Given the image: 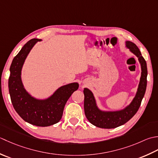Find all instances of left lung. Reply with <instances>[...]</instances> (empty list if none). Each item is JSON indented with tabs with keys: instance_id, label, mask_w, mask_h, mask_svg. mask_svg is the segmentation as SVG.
<instances>
[{
	"instance_id": "left-lung-1",
	"label": "left lung",
	"mask_w": 158,
	"mask_h": 158,
	"mask_svg": "<svg viewBox=\"0 0 158 158\" xmlns=\"http://www.w3.org/2000/svg\"><path fill=\"white\" fill-rule=\"evenodd\" d=\"M125 47L138 58L141 67V76L137 91L130 104L121 110H104L99 108L93 93L88 88L84 89L85 102L84 108L86 117L95 126L104 129L119 127L131 119L136 113L142 102L147 88V67L140 50L135 44L130 41H125Z\"/></svg>"
}]
</instances>
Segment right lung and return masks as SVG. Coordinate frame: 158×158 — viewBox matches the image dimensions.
Masks as SVG:
<instances>
[{
    "label": "right lung",
    "instance_id": "obj_1",
    "mask_svg": "<svg viewBox=\"0 0 158 158\" xmlns=\"http://www.w3.org/2000/svg\"><path fill=\"white\" fill-rule=\"evenodd\" d=\"M41 41L40 39L28 41L14 58L8 85L13 106L22 119L36 126L47 127L61 119L66 102L78 90L79 84L72 82L61 86L45 99L35 98L26 90L22 80V67L32 48Z\"/></svg>",
    "mask_w": 158,
    "mask_h": 158
}]
</instances>
